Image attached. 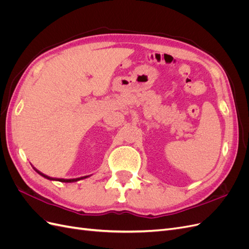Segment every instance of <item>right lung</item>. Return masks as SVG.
<instances>
[{
    "instance_id": "obj_1",
    "label": "right lung",
    "mask_w": 249,
    "mask_h": 249,
    "mask_svg": "<svg viewBox=\"0 0 249 249\" xmlns=\"http://www.w3.org/2000/svg\"><path fill=\"white\" fill-rule=\"evenodd\" d=\"M34 168V167H33ZM35 169V171L37 172V173H39V175L41 176V177H43V178H48V179H50V180H58V182H62V183H73V182H77V180H80V179H83V178H88L89 176H85V177H81V178H51V177H49V176H46V175H43L42 172H40L39 170H37L36 168H34Z\"/></svg>"
}]
</instances>
